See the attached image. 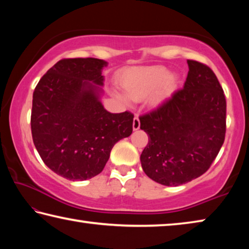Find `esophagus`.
I'll list each match as a JSON object with an SVG mask.
<instances>
[{"label":"esophagus","instance_id":"34e87169","mask_svg":"<svg viewBox=\"0 0 249 249\" xmlns=\"http://www.w3.org/2000/svg\"><path fill=\"white\" fill-rule=\"evenodd\" d=\"M140 127H141L140 119H138V116H135L134 121H133V129L137 130V129H140Z\"/></svg>","mask_w":249,"mask_h":249}]
</instances>
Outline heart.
Listing matches in <instances>:
<instances>
[{
    "mask_svg": "<svg viewBox=\"0 0 249 249\" xmlns=\"http://www.w3.org/2000/svg\"><path fill=\"white\" fill-rule=\"evenodd\" d=\"M119 82L123 93L115 92L116 98L128 102L142 101L148 96L151 107H159L178 90L179 80L175 73L169 72L165 66L132 67L119 75Z\"/></svg>",
    "mask_w": 249,
    "mask_h": 249,
    "instance_id": "1",
    "label": "heart"
}]
</instances>
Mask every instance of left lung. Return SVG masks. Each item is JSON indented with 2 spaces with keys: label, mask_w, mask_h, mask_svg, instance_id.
Instances as JSON below:
<instances>
[{
  "label": "left lung",
  "mask_w": 249,
  "mask_h": 249,
  "mask_svg": "<svg viewBox=\"0 0 249 249\" xmlns=\"http://www.w3.org/2000/svg\"><path fill=\"white\" fill-rule=\"evenodd\" d=\"M187 62L183 89L140 117L141 129L150 138L141 155L142 170L168 187L203 175L225 138L226 100L216 75L203 64Z\"/></svg>",
  "instance_id": "1"
}]
</instances>
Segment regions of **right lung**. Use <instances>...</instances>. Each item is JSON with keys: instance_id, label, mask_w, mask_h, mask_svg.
<instances>
[{"instance_id": "right-lung-1", "label": "right lung", "mask_w": 249, "mask_h": 249, "mask_svg": "<svg viewBox=\"0 0 249 249\" xmlns=\"http://www.w3.org/2000/svg\"><path fill=\"white\" fill-rule=\"evenodd\" d=\"M107 66L96 58L62 59L34 91V145L49 169L71 181L99 175L113 146L133 132L132 113H109L101 101Z\"/></svg>"}]
</instances>
